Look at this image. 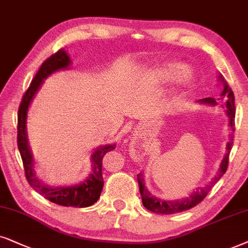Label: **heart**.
<instances>
[{
  "label": "heart",
  "instance_id": "heart-1",
  "mask_svg": "<svg viewBox=\"0 0 248 248\" xmlns=\"http://www.w3.org/2000/svg\"><path fill=\"white\" fill-rule=\"evenodd\" d=\"M183 67L177 63H170L166 64L163 67L156 69L151 76V84L156 87H160L163 84H167L168 81L172 80L176 76L181 72Z\"/></svg>",
  "mask_w": 248,
  "mask_h": 248
}]
</instances>
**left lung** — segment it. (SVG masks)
Wrapping results in <instances>:
<instances>
[{"label":"left lung","instance_id":"1","mask_svg":"<svg viewBox=\"0 0 248 248\" xmlns=\"http://www.w3.org/2000/svg\"><path fill=\"white\" fill-rule=\"evenodd\" d=\"M219 80L222 84L223 90L221 91V95L217 98L213 97H206L203 100H200V104L204 105H210V107H217L220 105L221 108H224L226 113L229 119V127L232 129V134H230L229 141L227 143L226 150L227 153L224 154V156L221 161L219 170L216 173V176L212 178V180L209 184L205 185V187H199L196 188V190H194L193 193H190L187 197H184L181 200H174V201H164L158 199V197L152 195L151 191L147 189V187L145 186L144 181V174L140 173L137 174V180L138 185H140V191L141 195V202L143 205L146 207L148 211L157 213V214H173L178 212H183V211L189 210L191 207L196 206L197 204L205 199V196L209 194V191L212 189L214 184L220 179L221 177L226 173L227 168H228V161H229V154L232 151V143H233V131H235V96L232 88L229 87V85L227 84L226 79L223 78L222 75L217 76Z\"/></svg>","mask_w":248,"mask_h":248}]
</instances>
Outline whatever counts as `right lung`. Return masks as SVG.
<instances>
[{"instance_id": "right-lung-1", "label": "right lung", "mask_w": 248, "mask_h": 248, "mask_svg": "<svg viewBox=\"0 0 248 248\" xmlns=\"http://www.w3.org/2000/svg\"><path fill=\"white\" fill-rule=\"evenodd\" d=\"M71 59L63 48L58 51L47 60L43 62L37 74L32 79L31 86L26 92L18 112V148L24 162L25 173L28 183L34 189L49 202L62 206L87 207L93 205L100 199L103 189V177H102V160L107 152L114 150L115 144H105L97 147L91 156L92 171L88 177L81 183L71 186H49L44 184L35 172V158L29 146L27 133V117L35 95L41 90L43 81L48 76L60 70H67L71 65Z\"/></svg>"}]
</instances>
